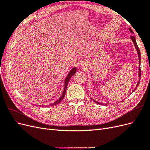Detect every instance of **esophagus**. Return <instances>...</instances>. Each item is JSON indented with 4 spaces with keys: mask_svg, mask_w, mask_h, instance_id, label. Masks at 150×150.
<instances>
[{
    "mask_svg": "<svg viewBox=\"0 0 150 150\" xmlns=\"http://www.w3.org/2000/svg\"><path fill=\"white\" fill-rule=\"evenodd\" d=\"M87 66H88V64H87V62H83L81 64V67H86Z\"/></svg>",
    "mask_w": 150,
    "mask_h": 150,
    "instance_id": "esophagus-1",
    "label": "esophagus"
}]
</instances>
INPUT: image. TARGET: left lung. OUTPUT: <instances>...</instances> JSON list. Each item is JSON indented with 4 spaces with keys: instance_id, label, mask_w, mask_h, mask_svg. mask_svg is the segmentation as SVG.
Returning a JSON list of instances; mask_svg holds the SVG:
<instances>
[{
    "instance_id": "obj_1",
    "label": "left lung",
    "mask_w": 150,
    "mask_h": 150,
    "mask_svg": "<svg viewBox=\"0 0 150 150\" xmlns=\"http://www.w3.org/2000/svg\"><path fill=\"white\" fill-rule=\"evenodd\" d=\"M129 31L131 32V33H132L134 34L133 30H131L130 28L129 29ZM130 38H131V40H132V41H133V42L134 43V46H135V47H136V49H137V52H138V58H139V64H140V63H141V54H140V51H139V47H138V46L137 41H136V39H135V38L134 37V36H133H133H131ZM140 78H141V69H140V66H139V81H138V83L137 86H136V88H135L134 90L137 88V87H138V85H139ZM93 101L94 103H98V104H101V103H99V102H98V101H96L94 100V99H93Z\"/></svg>"
}]
</instances>
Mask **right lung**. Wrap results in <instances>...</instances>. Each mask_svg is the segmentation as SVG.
I'll return each instance as SVG.
<instances>
[{
	"mask_svg": "<svg viewBox=\"0 0 150 150\" xmlns=\"http://www.w3.org/2000/svg\"><path fill=\"white\" fill-rule=\"evenodd\" d=\"M76 67H74L73 69H72L71 71L69 72V74H67V77L66 78V79H65V81H64V91H63V93H62V96H61V98H60L59 99H57V100L56 102L53 103L51 104L50 106L56 105V104H59L61 101L63 100V99H64V96H65V93H66V91L67 86V85H68V83H69V79H71V77L76 73ZM48 106H49V105H48Z\"/></svg>",
	"mask_w": 150,
	"mask_h": 150,
	"instance_id": "1",
	"label": "right lung"
}]
</instances>
